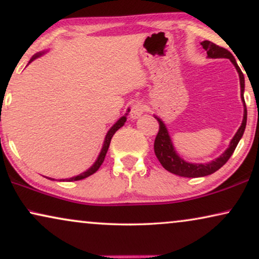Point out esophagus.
I'll return each instance as SVG.
<instances>
[{
  "label": "esophagus",
  "instance_id": "34e87169",
  "mask_svg": "<svg viewBox=\"0 0 259 259\" xmlns=\"http://www.w3.org/2000/svg\"><path fill=\"white\" fill-rule=\"evenodd\" d=\"M145 112V106L141 104V102H136V104L132 105V107H131V118H132L133 120L136 119H139L141 115L144 114Z\"/></svg>",
  "mask_w": 259,
  "mask_h": 259
}]
</instances>
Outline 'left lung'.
Here are the masks:
<instances>
[{
    "instance_id": "1",
    "label": "left lung",
    "mask_w": 259,
    "mask_h": 259,
    "mask_svg": "<svg viewBox=\"0 0 259 259\" xmlns=\"http://www.w3.org/2000/svg\"><path fill=\"white\" fill-rule=\"evenodd\" d=\"M200 45L203 46V48L206 51L207 58L229 59L230 61L233 63V66L236 67L237 72H238V75H239L240 98H242V101L244 105V115H243L242 125H240L238 131L236 132L235 137H233L231 141H230L229 147L226 148L224 153L219 155L218 158H215L214 160L206 162V164H194V162H189L184 160V159L177 153L176 148L173 146L171 137H169L168 131L166 128V125L164 123V121H162L159 116L154 115V118L157 119L159 122V132L154 140V153L157 155L158 160L160 161L162 167L167 169L168 172L175 173V175L180 176V177H186V178L205 177V176L212 175V173H214L215 171H218V169L229 160L233 152H235L239 140L242 139L244 131H245L246 118H247L246 106H245V101H244V87H245V82H244V75L238 65H237L236 59L233 58V55L228 51V49L219 47V46L214 45L213 42L203 41Z\"/></svg>"
}]
</instances>
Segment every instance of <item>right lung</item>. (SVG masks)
I'll return each mask as SVG.
<instances>
[{"label":"right lung","mask_w":259,"mask_h":259,"mask_svg":"<svg viewBox=\"0 0 259 259\" xmlns=\"http://www.w3.org/2000/svg\"><path fill=\"white\" fill-rule=\"evenodd\" d=\"M46 52H41V53H37V54H35L33 58L30 59V61H29V63L31 62V61H34L35 59H37V58H40L41 55H44ZM128 112H130V109H127V113L123 116H121V118H120L118 121H116L114 125H113L111 128H109V131L107 132V134H106V137H105V140H104V145H102V148H101V151H100V153H99V155H98V158H97V160H95V162L93 165L91 166L90 168L88 169H86V171L84 172H82V173H80V175H77V176H75V177H72V178H67V179H60L59 182H75V180H81V179H84V178H87V177H90V176H92L93 175V173H95L99 169V167H100L101 166V164L102 162H104V160H105V157H106V153H107V151H108V147H109V144H111V139H112V137L114 136V133L116 132V131H118L120 127H122L123 125H125V122H126V120H127V114H128ZM48 179H51V180H55V179H53V178H48Z\"/></svg>","instance_id":"right-lung-1"}]
</instances>
